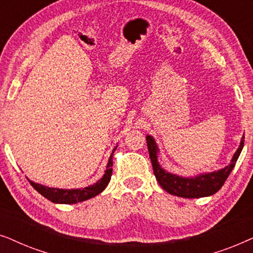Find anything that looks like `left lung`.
<instances>
[{
  "label": "left lung",
  "mask_w": 253,
  "mask_h": 253,
  "mask_svg": "<svg viewBox=\"0 0 253 253\" xmlns=\"http://www.w3.org/2000/svg\"><path fill=\"white\" fill-rule=\"evenodd\" d=\"M146 141L155 178L158 179L159 184L162 186V189L168 193H170V195L182 197V198H200V197L212 196L222 188L228 176H229L235 165H236V161L238 157H240L242 150H243L244 136L242 137L240 147L235 152L229 165L217 171L199 174L193 176V177H183V176L166 171L159 165V148L154 138L152 136H146Z\"/></svg>",
  "instance_id": "1"
}]
</instances>
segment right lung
Listing matches in <instances>:
<instances>
[{
    "label": "right lung",
    "instance_id": "right-lung-1",
    "mask_svg": "<svg viewBox=\"0 0 253 253\" xmlns=\"http://www.w3.org/2000/svg\"><path fill=\"white\" fill-rule=\"evenodd\" d=\"M117 146L114 147L112 154H110L108 164H107L105 175H103L102 178H100L98 182L94 183V184L86 186V188L71 189V190L49 188V186L38 184V183H34L29 179L30 184L32 185L41 196H43L44 198H47L48 200H50L51 203H55V204H77V203L84 202V200L91 199L93 197L98 196L99 193H101L103 190L106 189V186L108 185L110 177H112V172H113V154Z\"/></svg>",
    "mask_w": 253,
    "mask_h": 253
}]
</instances>
